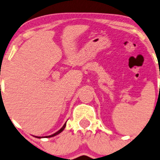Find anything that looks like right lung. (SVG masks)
Masks as SVG:
<instances>
[{
  "label": "right lung",
  "mask_w": 160,
  "mask_h": 160,
  "mask_svg": "<svg viewBox=\"0 0 160 160\" xmlns=\"http://www.w3.org/2000/svg\"><path fill=\"white\" fill-rule=\"evenodd\" d=\"M66 125H67V123H65V124H64V125H63V126H62V128H60V129H59V131H58V132H56V133L52 134V135H49V136H45V137H46V138H50V137H53V136H55V135H58V134H59V133H60V132H62V131L64 130V128H65ZM35 137H36V138H43V137H40V136H35Z\"/></svg>",
  "instance_id": "1"
}]
</instances>
